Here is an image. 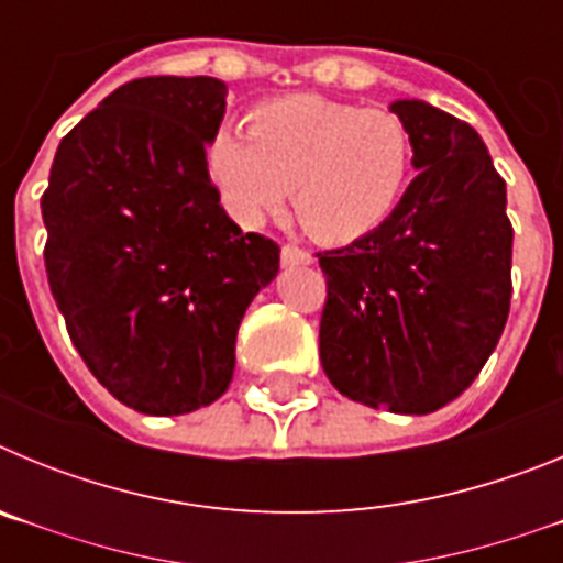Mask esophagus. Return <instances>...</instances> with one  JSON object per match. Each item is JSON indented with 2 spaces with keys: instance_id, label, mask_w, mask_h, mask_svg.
I'll list each match as a JSON object with an SVG mask.
<instances>
[{
  "instance_id": "esophagus-1",
  "label": "esophagus",
  "mask_w": 563,
  "mask_h": 563,
  "mask_svg": "<svg viewBox=\"0 0 563 563\" xmlns=\"http://www.w3.org/2000/svg\"><path fill=\"white\" fill-rule=\"evenodd\" d=\"M282 265L285 267H298V265H312V256L307 251L296 245L282 247Z\"/></svg>"
}]
</instances>
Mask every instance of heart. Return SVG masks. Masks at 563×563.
Returning a JSON list of instances; mask_svg holds the SVG:
<instances>
[{"mask_svg": "<svg viewBox=\"0 0 563 563\" xmlns=\"http://www.w3.org/2000/svg\"><path fill=\"white\" fill-rule=\"evenodd\" d=\"M228 211L258 225L285 206L321 242H355L400 200L415 166L409 126L386 109L321 96L267 101L251 132L222 129L208 152Z\"/></svg>", "mask_w": 563, "mask_h": 563, "instance_id": "heart-1", "label": "heart"}]
</instances>
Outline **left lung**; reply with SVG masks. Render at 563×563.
Returning a JSON list of instances; mask_svg holds the SVG:
<instances>
[{"label": "left lung", "mask_w": 563, "mask_h": 563, "mask_svg": "<svg viewBox=\"0 0 563 563\" xmlns=\"http://www.w3.org/2000/svg\"><path fill=\"white\" fill-rule=\"evenodd\" d=\"M417 177L366 236L318 253L321 366L350 400L431 415L474 383L510 312L514 225L479 132L417 98L391 103Z\"/></svg>", "instance_id": "left-lung-1"}]
</instances>
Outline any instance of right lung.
<instances>
[{"instance_id": "1", "label": "right lung", "mask_w": 563, "mask_h": 563, "mask_svg": "<svg viewBox=\"0 0 563 563\" xmlns=\"http://www.w3.org/2000/svg\"><path fill=\"white\" fill-rule=\"evenodd\" d=\"M220 78L118 87L58 143L42 197L44 267L78 355L109 395L172 417L225 395L236 332L278 245L220 206L206 148Z\"/></svg>"}]
</instances>
